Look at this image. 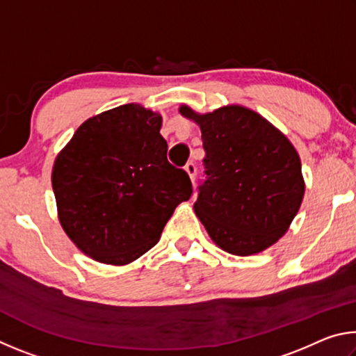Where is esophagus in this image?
<instances>
[{"instance_id": "esophagus-1", "label": "esophagus", "mask_w": 356, "mask_h": 356, "mask_svg": "<svg viewBox=\"0 0 356 356\" xmlns=\"http://www.w3.org/2000/svg\"><path fill=\"white\" fill-rule=\"evenodd\" d=\"M185 171L188 172L190 179L193 180V182H195V177H196V163H195V161H188V163L185 165Z\"/></svg>"}]
</instances>
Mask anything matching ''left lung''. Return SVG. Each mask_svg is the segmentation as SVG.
I'll return each instance as SVG.
<instances>
[{"mask_svg":"<svg viewBox=\"0 0 356 356\" xmlns=\"http://www.w3.org/2000/svg\"><path fill=\"white\" fill-rule=\"evenodd\" d=\"M204 179L195 212L213 242L236 256H250L284 236L305 195L301 163L291 141L248 108L232 105L196 114Z\"/></svg>","mask_w":356,"mask_h":356,"instance_id":"obj_1","label":"left lung"}]
</instances>
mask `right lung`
<instances>
[{"label":"right lung","instance_id":"1","mask_svg":"<svg viewBox=\"0 0 356 356\" xmlns=\"http://www.w3.org/2000/svg\"><path fill=\"white\" fill-rule=\"evenodd\" d=\"M161 116L129 104L88 119L56 156L51 184L59 221L84 254L135 261L159 242L193 186L168 161Z\"/></svg>","mask_w":356,"mask_h":356}]
</instances>
